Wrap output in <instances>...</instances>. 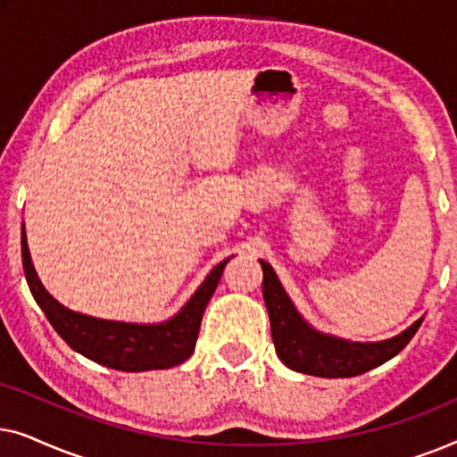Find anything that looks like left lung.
Listing matches in <instances>:
<instances>
[{
  "instance_id": "8db88e82",
  "label": "left lung",
  "mask_w": 457,
  "mask_h": 457,
  "mask_svg": "<svg viewBox=\"0 0 457 457\" xmlns=\"http://www.w3.org/2000/svg\"><path fill=\"white\" fill-rule=\"evenodd\" d=\"M260 264L264 270L262 295H264L268 316H270L274 347H277L283 364L289 366L291 370L327 378L358 377V374L385 364L393 355L402 352L422 324L420 318L403 333L378 343H355L324 335L320 330L312 328L299 316L272 266L264 260H260Z\"/></svg>"
}]
</instances>
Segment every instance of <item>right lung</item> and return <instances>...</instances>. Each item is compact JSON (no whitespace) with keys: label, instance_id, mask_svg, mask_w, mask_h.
<instances>
[{"label":"right lung","instance_id":"obj_1","mask_svg":"<svg viewBox=\"0 0 457 457\" xmlns=\"http://www.w3.org/2000/svg\"><path fill=\"white\" fill-rule=\"evenodd\" d=\"M227 262L228 260L220 262L205 277L202 287L185 303V308L177 316H172L170 320L160 324L102 320V318L85 316L68 310L49 295L46 287L41 285L39 277H37L33 262H30L27 233H24L22 224L24 277H27L29 289L33 293L35 302L46 312L49 324L74 352L83 353L85 358L97 361V364L122 372L164 370V368L179 366L187 358H191L204 310L212 295H214Z\"/></svg>","mask_w":457,"mask_h":457}]
</instances>
